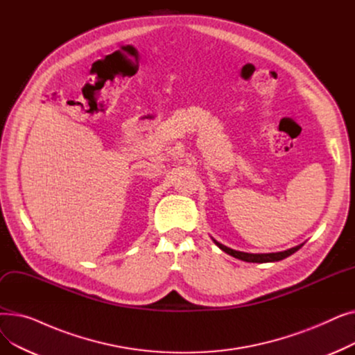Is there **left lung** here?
<instances>
[{
	"instance_id": "left-lung-1",
	"label": "left lung",
	"mask_w": 355,
	"mask_h": 355,
	"mask_svg": "<svg viewBox=\"0 0 355 355\" xmlns=\"http://www.w3.org/2000/svg\"><path fill=\"white\" fill-rule=\"evenodd\" d=\"M214 243L223 250L226 252L227 254L236 257V259H240V260H245V262H253V263H265V262H277V260H282L288 256H291L292 253H295L296 250H300L304 245H300V246H295L292 249H288L285 252H277V253H245V252H237V250H233L225 245L218 243V241L214 240Z\"/></svg>"
}]
</instances>
